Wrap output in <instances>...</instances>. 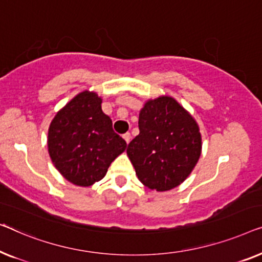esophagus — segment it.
Here are the masks:
<instances>
[{"label": "esophagus", "mask_w": 262, "mask_h": 262, "mask_svg": "<svg viewBox=\"0 0 262 262\" xmlns=\"http://www.w3.org/2000/svg\"><path fill=\"white\" fill-rule=\"evenodd\" d=\"M123 139L126 140L127 143H129L132 136H130V133H126V134H123Z\"/></svg>", "instance_id": "obj_1"}]
</instances>
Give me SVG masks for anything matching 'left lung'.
Returning <instances> with one entry per match:
<instances>
[{"mask_svg": "<svg viewBox=\"0 0 262 262\" xmlns=\"http://www.w3.org/2000/svg\"><path fill=\"white\" fill-rule=\"evenodd\" d=\"M139 130L127 154L140 182L157 191L180 185L202 152L200 127L193 117L174 98L161 96L140 110Z\"/></svg>", "mask_w": 262, "mask_h": 262, "instance_id": "1", "label": "left lung"}]
</instances>
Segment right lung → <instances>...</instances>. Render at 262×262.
<instances>
[{"mask_svg":"<svg viewBox=\"0 0 262 262\" xmlns=\"http://www.w3.org/2000/svg\"><path fill=\"white\" fill-rule=\"evenodd\" d=\"M102 98L83 91L59 110L49 128V153L66 180L90 186L106 174L127 143L102 112Z\"/></svg>","mask_w":262,"mask_h":262,"instance_id":"obj_1","label":"right lung"}]
</instances>
